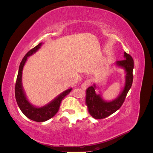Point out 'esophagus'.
I'll return each mask as SVG.
<instances>
[{
  "label": "esophagus",
  "mask_w": 153,
  "mask_h": 153,
  "mask_svg": "<svg viewBox=\"0 0 153 153\" xmlns=\"http://www.w3.org/2000/svg\"><path fill=\"white\" fill-rule=\"evenodd\" d=\"M91 84V82H90V80H85L84 83H83V84H82V85H81V88L82 89H84V90H85L87 88L89 87V85Z\"/></svg>",
  "instance_id": "34e87169"
}]
</instances>
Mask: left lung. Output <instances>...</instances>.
I'll list each match as a JSON object with an SVG mask.
<instances>
[{
	"label": "left lung",
	"mask_w": 153,
	"mask_h": 153,
	"mask_svg": "<svg viewBox=\"0 0 153 153\" xmlns=\"http://www.w3.org/2000/svg\"><path fill=\"white\" fill-rule=\"evenodd\" d=\"M124 58V60L117 61L115 62V66L123 68L126 73L124 86L116 98L109 101L105 100L100 92L99 94L96 92L95 89H98V87H96L95 84L88 87L86 90L85 104L90 115L94 119H103L116 112L123 104L128 92L130 89L133 80L134 62L131 55L125 52Z\"/></svg>",
	"instance_id": "8db88e82"
}]
</instances>
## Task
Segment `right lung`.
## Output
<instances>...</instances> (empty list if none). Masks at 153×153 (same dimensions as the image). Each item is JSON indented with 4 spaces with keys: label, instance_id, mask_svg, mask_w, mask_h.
<instances>
[{
    "label": "right lung",
    "instance_id": "right-lung-1",
    "mask_svg": "<svg viewBox=\"0 0 153 153\" xmlns=\"http://www.w3.org/2000/svg\"><path fill=\"white\" fill-rule=\"evenodd\" d=\"M43 45L40 43L34 48L29 51L23 58L18 69V76L15 84V98L20 109L27 117L36 122H44L53 117L58 112L61 101L70 92L72 88L63 91L48 104L41 107H38L29 102L27 98L25 91L22 85V71L27 59L35 53Z\"/></svg>",
    "mask_w": 153,
    "mask_h": 153
}]
</instances>
